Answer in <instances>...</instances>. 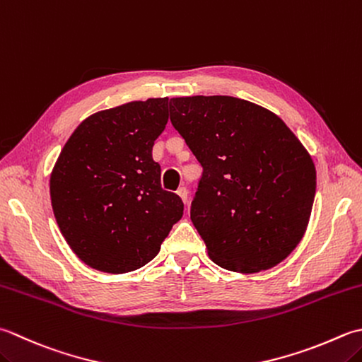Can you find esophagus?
<instances>
[{
    "label": "esophagus",
    "mask_w": 362,
    "mask_h": 362,
    "mask_svg": "<svg viewBox=\"0 0 362 362\" xmlns=\"http://www.w3.org/2000/svg\"><path fill=\"white\" fill-rule=\"evenodd\" d=\"M177 194L180 196V199L183 201V204H188V189L185 187H180L179 189H177Z\"/></svg>",
    "instance_id": "esophagus-1"
}]
</instances>
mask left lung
Returning <instances> with one entry per match:
<instances>
[{
    "mask_svg": "<svg viewBox=\"0 0 362 362\" xmlns=\"http://www.w3.org/2000/svg\"><path fill=\"white\" fill-rule=\"evenodd\" d=\"M171 122L204 168L189 215L209 257L259 273L290 256L308 229L317 173L270 110L229 95L175 97Z\"/></svg>",
    "mask_w": 362,
    "mask_h": 362,
    "instance_id": "obj_1",
    "label": "left lung"
}]
</instances>
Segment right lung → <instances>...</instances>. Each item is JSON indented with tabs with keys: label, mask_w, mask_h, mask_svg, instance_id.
I'll use <instances>...</instances> for the list:
<instances>
[{
	"label": "right lung",
	"mask_w": 362,
	"mask_h": 362,
	"mask_svg": "<svg viewBox=\"0 0 362 362\" xmlns=\"http://www.w3.org/2000/svg\"><path fill=\"white\" fill-rule=\"evenodd\" d=\"M168 97L130 102L86 117L49 175L62 237L98 272L138 270L160 251L183 202L160 185L152 147L168 124Z\"/></svg>",
	"instance_id": "1"
}]
</instances>
